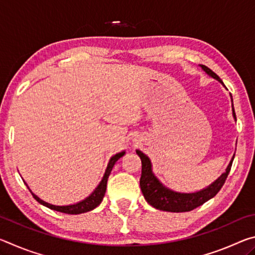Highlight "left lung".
Listing matches in <instances>:
<instances>
[{
    "instance_id": "8db88e82",
    "label": "left lung",
    "mask_w": 255,
    "mask_h": 255,
    "mask_svg": "<svg viewBox=\"0 0 255 255\" xmlns=\"http://www.w3.org/2000/svg\"><path fill=\"white\" fill-rule=\"evenodd\" d=\"M204 72H206L210 77L217 80L218 82L224 85L223 81L219 79L217 74L205 65H199ZM224 88H226L224 85ZM232 100V111H233V118L236 122V115L234 111V106H233V98L231 96ZM136 153L141 159V176H140V189L143 192V196L145 200L148 204L156 208L158 210L163 211H171V213H183V211H190L192 209L197 208V207L205 204L211 198H214L217 195L219 190L222 189L223 184L225 183V180L227 178L228 173L231 171V166L234 159L235 154L233 155L230 164H228L226 170L224 173L216 179L213 183H210L208 187L199 190V191L195 192H180L175 191L173 189H170L163 184L156 175L153 172V165L150 158L145 153L141 152L139 149H136Z\"/></svg>"
}]
</instances>
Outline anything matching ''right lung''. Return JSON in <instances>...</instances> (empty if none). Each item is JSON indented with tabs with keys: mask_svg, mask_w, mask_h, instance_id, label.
Segmentation results:
<instances>
[{
	"mask_svg": "<svg viewBox=\"0 0 255 255\" xmlns=\"http://www.w3.org/2000/svg\"><path fill=\"white\" fill-rule=\"evenodd\" d=\"M125 154H126V152H125V150H123V152L117 153L116 155H114V156H111V158L109 159V163H108V165H107V169H106L105 174H103V178L100 181V183L98 184V187L93 190L92 193L89 197H86L85 199L81 200L79 202H76V204H73V205L57 206V205L49 204V202L42 200L37 195H34V193L31 191V189L29 188V185L25 183V181L23 179L22 180H23L24 184L28 187L29 191L31 192V195L33 196L34 199H36L38 202H39L40 205L45 206V207H47V208H49V209L59 211V213H64V214H70V215L83 214V213H86V211L93 210L94 208H97V207L101 204L103 197H105V193H106V190H107L108 178H109V175L111 173L112 167H114L116 162H117L120 157H123Z\"/></svg>",
	"mask_w": 255,
	"mask_h": 255,
	"instance_id": "add662e5",
	"label": "right lung"
}]
</instances>
